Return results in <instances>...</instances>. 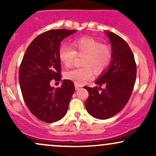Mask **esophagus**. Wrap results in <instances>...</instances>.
I'll list each match as a JSON object with an SVG mask.
<instances>
[{
    "mask_svg": "<svg viewBox=\"0 0 156 156\" xmlns=\"http://www.w3.org/2000/svg\"><path fill=\"white\" fill-rule=\"evenodd\" d=\"M75 88H76V90H78L80 88V86L78 83H75Z\"/></svg>",
    "mask_w": 156,
    "mask_h": 156,
    "instance_id": "1",
    "label": "esophagus"
}]
</instances>
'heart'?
<instances>
[{
	"instance_id": "1",
	"label": "heart",
	"mask_w": 156,
	"mask_h": 156,
	"mask_svg": "<svg viewBox=\"0 0 156 156\" xmlns=\"http://www.w3.org/2000/svg\"><path fill=\"white\" fill-rule=\"evenodd\" d=\"M77 55L83 56L81 60L83 67L67 71L64 77L78 84L92 79L93 71L95 73L103 72L108 67L112 56L108 46L91 37L75 39L72 42V48L62 44L58 49L61 63L67 67L72 65Z\"/></svg>"
}]
</instances>
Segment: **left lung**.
Returning <instances> with one entry per match:
<instances>
[{
    "label": "left lung",
    "mask_w": 156,
    "mask_h": 156,
    "mask_svg": "<svg viewBox=\"0 0 156 156\" xmlns=\"http://www.w3.org/2000/svg\"><path fill=\"white\" fill-rule=\"evenodd\" d=\"M105 34L112 44V59L107 71L95 81L97 85L104 84L105 87H84L89 92L85 102L87 112L100 119H108L124 108L136 78V64L128 43L113 32H105Z\"/></svg>",
    "instance_id": "1"
}]
</instances>
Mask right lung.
<instances>
[{"mask_svg": "<svg viewBox=\"0 0 156 156\" xmlns=\"http://www.w3.org/2000/svg\"><path fill=\"white\" fill-rule=\"evenodd\" d=\"M76 30L53 29L44 32L31 42L19 69V82L25 103L39 120L48 123L62 119L75 92L72 80H64L62 87H51L52 80H61L58 49L62 39Z\"/></svg>", "mask_w": 156, "mask_h": 156, "instance_id": "obj_1", "label": "right lung"}]
</instances>
